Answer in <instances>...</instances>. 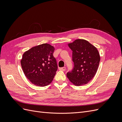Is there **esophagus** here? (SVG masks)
I'll return each instance as SVG.
<instances>
[{
  "label": "esophagus",
  "mask_w": 122,
  "mask_h": 122,
  "mask_svg": "<svg viewBox=\"0 0 122 122\" xmlns=\"http://www.w3.org/2000/svg\"><path fill=\"white\" fill-rule=\"evenodd\" d=\"M59 70H61V71H65L66 70V67H62V68H59Z\"/></svg>",
  "instance_id": "obj_1"
}]
</instances>
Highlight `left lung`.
Returning a JSON list of instances; mask_svg holds the SVG:
<instances>
[{
  "label": "left lung",
  "instance_id": "left-lung-1",
  "mask_svg": "<svg viewBox=\"0 0 122 122\" xmlns=\"http://www.w3.org/2000/svg\"><path fill=\"white\" fill-rule=\"evenodd\" d=\"M72 50L74 67L67 73L69 80L76 86L86 84L93 78L100 57L96 48L87 41L77 39L68 44Z\"/></svg>",
  "mask_w": 122,
  "mask_h": 122
}]
</instances>
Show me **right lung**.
<instances>
[{
    "label": "right lung",
    "mask_w": 122,
    "mask_h": 122,
    "mask_svg": "<svg viewBox=\"0 0 122 122\" xmlns=\"http://www.w3.org/2000/svg\"><path fill=\"white\" fill-rule=\"evenodd\" d=\"M54 50L53 46L45 43L31 48L23 54L22 68L25 76L35 86H45L52 81L57 70L53 55Z\"/></svg>",
    "instance_id": "right-lung-1"
}]
</instances>
